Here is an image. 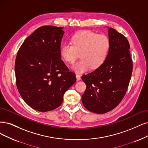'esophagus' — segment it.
<instances>
[{"label":"esophagus","mask_w":148,"mask_h":148,"mask_svg":"<svg viewBox=\"0 0 148 148\" xmlns=\"http://www.w3.org/2000/svg\"><path fill=\"white\" fill-rule=\"evenodd\" d=\"M76 78H77V80H80L81 79V76L79 74H76Z\"/></svg>","instance_id":"obj_1"}]
</instances>
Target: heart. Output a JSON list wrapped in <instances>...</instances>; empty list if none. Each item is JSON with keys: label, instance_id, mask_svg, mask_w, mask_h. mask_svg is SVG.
Listing matches in <instances>:
<instances>
[{"label": "heart", "instance_id": "obj_1", "mask_svg": "<svg viewBox=\"0 0 148 148\" xmlns=\"http://www.w3.org/2000/svg\"><path fill=\"white\" fill-rule=\"evenodd\" d=\"M71 42L61 46L60 55L64 62L73 64L80 53L81 59L73 66V69L78 73L101 67L107 59L110 47V40L106 35L90 30L75 33L71 37Z\"/></svg>", "mask_w": 148, "mask_h": 148}]
</instances>
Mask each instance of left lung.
<instances>
[{
  "instance_id": "obj_1",
  "label": "left lung",
  "mask_w": 148,
  "mask_h": 148,
  "mask_svg": "<svg viewBox=\"0 0 148 148\" xmlns=\"http://www.w3.org/2000/svg\"><path fill=\"white\" fill-rule=\"evenodd\" d=\"M110 47L103 64L82 79L86 88L82 96L87 110L102 114L112 110L126 93L132 73L133 63L129 42L123 35L108 29Z\"/></svg>"
}]
</instances>
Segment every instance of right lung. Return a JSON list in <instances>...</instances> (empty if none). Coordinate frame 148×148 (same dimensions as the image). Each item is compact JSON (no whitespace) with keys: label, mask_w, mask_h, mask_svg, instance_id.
<instances>
[{"label":"right lung","mask_w":148,"mask_h":148,"mask_svg":"<svg viewBox=\"0 0 148 148\" xmlns=\"http://www.w3.org/2000/svg\"><path fill=\"white\" fill-rule=\"evenodd\" d=\"M63 27H39L22 44L15 61L16 86L30 107L45 112L58 107L76 81L61 60Z\"/></svg>","instance_id":"1"}]
</instances>
